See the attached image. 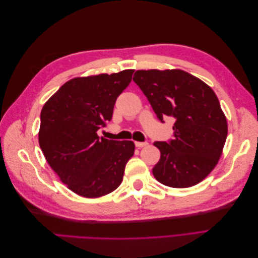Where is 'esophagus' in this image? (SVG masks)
<instances>
[{
	"label": "esophagus",
	"mask_w": 258,
	"mask_h": 258,
	"mask_svg": "<svg viewBox=\"0 0 258 258\" xmlns=\"http://www.w3.org/2000/svg\"><path fill=\"white\" fill-rule=\"evenodd\" d=\"M135 144H136V146L139 147V148H141V147H144V146H147V145H148L147 142H135Z\"/></svg>",
	"instance_id": "1"
}]
</instances>
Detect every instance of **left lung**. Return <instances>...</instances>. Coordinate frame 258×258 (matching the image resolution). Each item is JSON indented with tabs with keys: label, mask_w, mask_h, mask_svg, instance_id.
I'll return each instance as SVG.
<instances>
[{
	"label": "left lung",
	"mask_w": 258,
	"mask_h": 258,
	"mask_svg": "<svg viewBox=\"0 0 258 258\" xmlns=\"http://www.w3.org/2000/svg\"><path fill=\"white\" fill-rule=\"evenodd\" d=\"M134 82L158 119H174L173 139L155 142L160 159L153 174L161 184L186 188L214 169L227 138V120L212 88L182 70H139Z\"/></svg>",
	"instance_id": "obj_1"
}]
</instances>
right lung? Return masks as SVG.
Wrapping results in <instances>:
<instances>
[{
  "label": "right lung",
  "mask_w": 258,
  "mask_h": 258,
  "mask_svg": "<svg viewBox=\"0 0 258 258\" xmlns=\"http://www.w3.org/2000/svg\"><path fill=\"white\" fill-rule=\"evenodd\" d=\"M134 72L76 77L62 85L42 108L41 150L61 182L80 196L97 198L115 190L135 154L132 141L97 135L112 119L116 99Z\"/></svg>",
  "instance_id": "right-lung-1"
}]
</instances>
